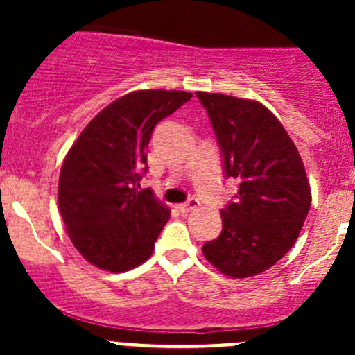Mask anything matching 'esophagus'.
<instances>
[{
    "label": "esophagus",
    "instance_id": "esophagus-1",
    "mask_svg": "<svg viewBox=\"0 0 355 355\" xmlns=\"http://www.w3.org/2000/svg\"><path fill=\"white\" fill-rule=\"evenodd\" d=\"M198 207H199V200L194 199V198L189 199L187 202H184V204H178V209H180L184 214L192 213V211H196Z\"/></svg>",
    "mask_w": 355,
    "mask_h": 355
}]
</instances>
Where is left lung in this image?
<instances>
[{"mask_svg":"<svg viewBox=\"0 0 355 355\" xmlns=\"http://www.w3.org/2000/svg\"><path fill=\"white\" fill-rule=\"evenodd\" d=\"M216 134L237 200L221 209L223 228L202 254L230 278L273 266L295 244L311 207V187L299 151L278 118L259 101L196 92Z\"/></svg>","mask_w":355,"mask_h":355,"instance_id":"left-lung-1","label":"left lung"}]
</instances>
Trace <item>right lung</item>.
<instances>
[{
	"mask_svg": "<svg viewBox=\"0 0 355 355\" xmlns=\"http://www.w3.org/2000/svg\"><path fill=\"white\" fill-rule=\"evenodd\" d=\"M192 98L185 91H134L99 111L67 153L58 182V206L75 249L111 273L151 257L170 218L151 189L137 191L148 170V149L157 121Z\"/></svg>",
	"mask_w": 355,
	"mask_h": 355,
	"instance_id": "obj_1",
	"label": "right lung"
}]
</instances>
